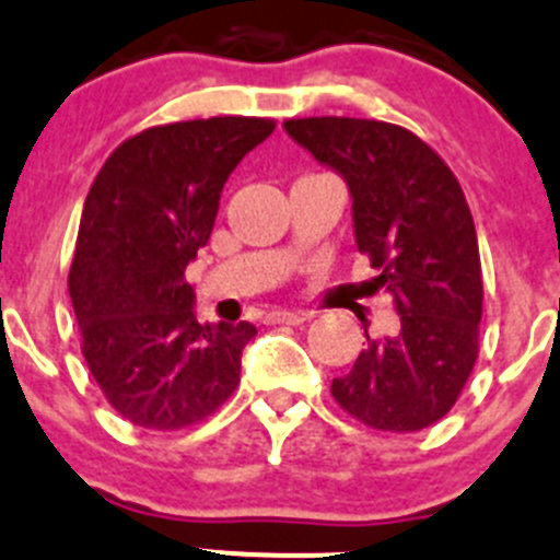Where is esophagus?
<instances>
[{"instance_id":"1","label":"esophagus","mask_w":560,"mask_h":560,"mask_svg":"<svg viewBox=\"0 0 560 560\" xmlns=\"http://www.w3.org/2000/svg\"><path fill=\"white\" fill-rule=\"evenodd\" d=\"M268 323H287V326H298V323L310 320V312H290V310H273L265 315Z\"/></svg>"}]
</instances>
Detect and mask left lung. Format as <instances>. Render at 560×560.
Returning <instances> with one entry per match:
<instances>
[{"instance_id": "1", "label": "left lung", "mask_w": 560, "mask_h": 560, "mask_svg": "<svg viewBox=\"0 0 560 560\" xmlns=\"http://www.w3.org/2000/svg\"><path fill=\"white\" fill-rule=\"evenodd\" d=\"M287 135L345 176L357 245L400 323L368 337L331 395L375 431L411 433L456 406L478 359L483 276L472 212L447 162L398 124L287 118Z\"/></svg>"}]
</instances>
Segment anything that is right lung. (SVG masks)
<instances>
[{
	"mask_svg": "<svg viewBox=\"0 0 560 560\" xmlns=\"http://www.w3.org/2000/svg\"><path fill=\"white\" fill-rule=\"evenodd\" d=\"M273 129V118L245 115L151 127L124 140L93 179L68 292L88 370L132 425H196L237 389L256 328L201 326L185 268L212 234L229 174Z\"/></svg>",
	"mask_w": 560,
	"mask_h": 560,
	"instance_id": "1",
	"label": "right lung"
}]
</instances>
